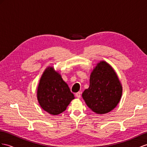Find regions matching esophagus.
<instances>
[{
  "label": "esophagus",
  "instance_id": "1",
  "mask_svg": "<svg viewBox=\"0 0 147 147\" xmlns=\"http://www.w3.org/2000/svg\"><path fill=\"white\" fill-rule=\"evenodd\" d=\"M81 92H78L76 93V94H75V96H76V97H77V98H80V97H81Z\"/></svg>",
  "mask_w": 147,
  "mask_h": 147
}]
</instances>
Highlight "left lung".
<instances>
[{
    "mask_svg": "<svg viewBox=\"0 0 147 147\" xmlns=\"http://www.w3.org/2000/svg\"><path fill=\"white\" fill-rule=\"evenodd\" d=\"M122 88L112 67L100 61L90 76V85L82 94L89 108L97 114L111 111L119 102Z\"/></svg>",
    "mask_w": 147,
    "mask_h": 147,
    "instance_id": "8db88e82",
    "label": "left lung"
}]
</instances>
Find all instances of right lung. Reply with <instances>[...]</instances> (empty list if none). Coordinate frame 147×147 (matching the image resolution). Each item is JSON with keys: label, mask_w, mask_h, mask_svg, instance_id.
<instances>
[{"label": "right lung", "mask_w": 147, "mask_h": 147, "mask_svg": "<svg viewBox=\"0 0 147 147\" xmlns=\"http://www.w3.org/2000/svg\"><path fill=\"white\" fill-rule=\"evenodd\" d=\"M37 97L41 108L51 115L65 111L74 99L68 86L52 67H48L40 79Z\"/></svg>", "instance_id": "obj_1"}]
</instances>
